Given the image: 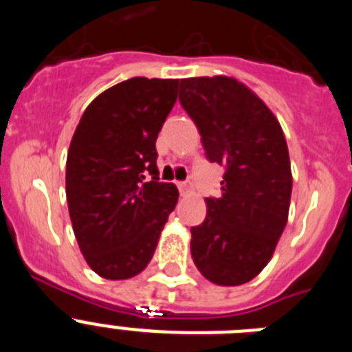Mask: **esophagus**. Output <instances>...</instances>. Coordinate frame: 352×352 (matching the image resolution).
Wrapping results in <instances>:
<instances>
[{
    "label": "esophagus",
    "mask_w": 352,
    "mask_h": 352,
    "mask_svg": "<svg viewBox=\"0 0 352 352\" xmlns=\"http://www.w3.org/2000/svg\"><path fill=\"white\" fill-rule=\"evenodd\" d=\"M176 185H178L182 195H186V194H190V192H192V182H190V179H185V182H178Z\"/></svg>",
    "instance_id": "34e87169"
}]
</instances>
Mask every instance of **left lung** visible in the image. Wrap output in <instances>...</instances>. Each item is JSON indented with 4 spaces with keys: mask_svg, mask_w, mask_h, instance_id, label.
Returning <instances> with one entry per match:
<instances>
[{
    "mask_svg": "<svg viewBox=\"0 0 352 352\" xmlns=\"http://www.w3.org/2000/svg\"><path fill=\"white\" fill-rule=\"evenodd\" d=\"M179 104L194 120L206 158L226 167L222 194L192 227L195 266L219 285H241L270 263L287 223L292 174L280 123L232 77L179 80Z\"/></svg>",
    "mask_w": 352,
    "mask_h": 352,
    "instance_id": "left-lung-1",
    "label": "left lung"
}]
</instances>
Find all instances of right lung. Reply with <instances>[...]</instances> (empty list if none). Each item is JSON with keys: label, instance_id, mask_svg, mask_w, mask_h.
I'll return each mask as SVG.
<instances>
[{"label": "right lung", "instance_id": "obj_1", "mask_svg": "<svg viewBox=\"0 0 352 352\" xmlns=\"http://www.w3.org/2000/svg\"><path fill=\"white\" fill-rule=\"evenodd\" d=\"M178 79L132 77L86 107L67 157V201L84 259L96 275L125 280L148 266L178 188L158 182V132Z\"/></svg>", "mask_w": 352, "mask_h": 352}]
</instances>
